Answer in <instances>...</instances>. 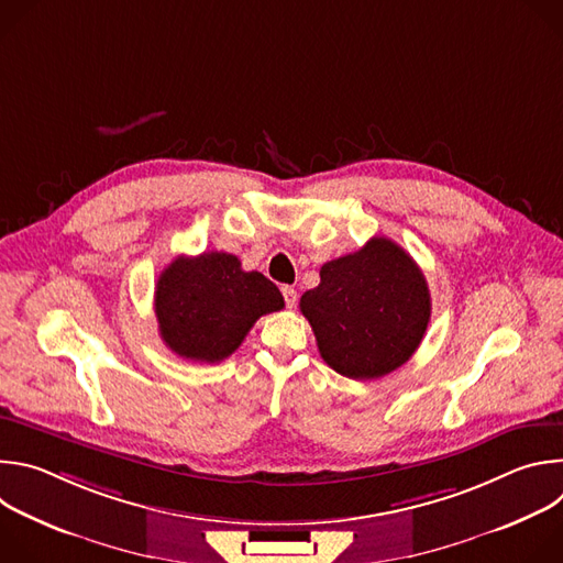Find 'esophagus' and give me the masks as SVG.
<instances>
[{"label": "esophagus", "mask_w": 563, "mask_h": 563, "mask_svg": "<svg viewBox=\"0 0 563 563\" xmlns=\"http://www.w3.org/2000/svg\"><path fill=\"white\" fill-rule=\"evenodd\" d=\"M280 291H283L285 305H287L289 309H294V307H296V300H298V294H296V289H294V287H289V285H285Z\"/></svg>", "instance_id": "obj_1"}]
</instances>
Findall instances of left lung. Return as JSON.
Returning <instances> with one entry per match:
<instances>
[{"mask_svg":"<svg viewBox=\"0 0 563 563\" xmlns=\"http://www.w3.org/2000/svg\"><path fill=\"white\" fill-rule=\"evenodd\" d=\"M323 361L354 380L380 378L412 358L430 323L432 300L423 272L394 240L320 267L318 287L300 296Z\"/></svg>","mask_w":563,"mask_h":563,"instance_id":"1","label":"left lung"}]
</instances>
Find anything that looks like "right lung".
Here are the masks:
<instances>
[{
  "mask_svg": "<svg viewBox=\"0 0 563 563\" xmlns=\"http://www.w3.org/2000/svg\"><path fill=\"white\" fill-rule=\"evenodd\" d=\"M283 307L269 278L245 272L224 252L178 256L155 285L159 336L178 356L200 363L231 356L261 316Z\"/></svg>",
  "mask_w": 563,
  "mask_h": 563,
  "instance_id": "add662e5",
  "label": "right lung"
}]
</instances>
